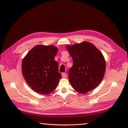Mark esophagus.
I'll return each instance as SVG.
<instances>
[{
	"instance_id": "obj_1",
	"label": "esophagus",
	"mask_w": 128,
	"mask_h": 128,
	"mask_svg": "<svg viewBox=\"0 0 128 128\" xmlns=\"http://www.w3.org/2000/svg\"><path fill=\"white\" fill-rule=\"evenodd\" d=\"M62 78H66V76H67V75H66V72H63V73H62Z\"/></svg>"
}]
</instances>
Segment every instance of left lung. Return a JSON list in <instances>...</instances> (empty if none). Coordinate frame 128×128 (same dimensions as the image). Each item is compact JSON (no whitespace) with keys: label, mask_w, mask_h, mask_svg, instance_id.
<instances>
[{"label":"left lung","mask_w":128,"mask_h":128,"mask_svg":"<svg viewBox=\"0 0 128 128\" xmlns=\"http://www.w3.org/2000/svg\"><path fill=\"white\" fill-rule=\"evenodd\" d=\"M73 60L69 81L75 90L86 94L99 85L104 76L106 62L102 53L92 43L83 41L67 45Z\"/></svg>","instance_id":"left-lung-1"}]
</instances>
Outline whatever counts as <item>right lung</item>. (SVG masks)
Returning <instances> with one entry per match:
<instances>
[{
	"label": "right lung",
	"mask_w": 128,
	"mask_h": 128,
	"mask_svg": "<svg viewBox=\"0 0 128 128\" xmlns=\"http://www.w3.org/2000/svg\"><path fill=\"white\" fill-rule=\"evenodd\" d=\"M58 49L54 46L37 45L23 59L22 73L28 86L35 92L47 94L53 92L62 75L54 57Z\"/></svg>",
	"instance_id": "add662e5"
}]
</instances>
